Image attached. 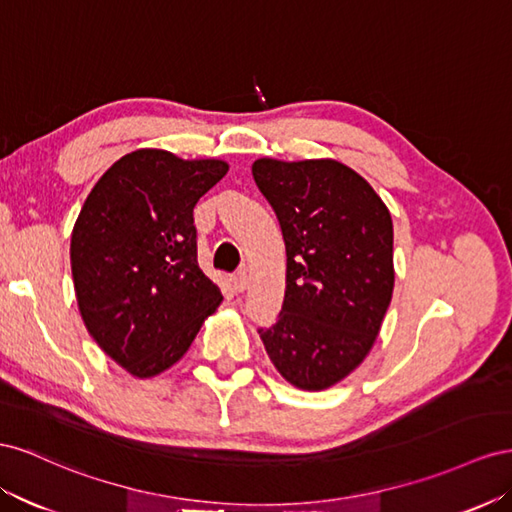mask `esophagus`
Returning <instances> with one entry per match:
<instances>
[{"instance_id":"1","label":"esophagus","mask_w":512,"mask_h":512,"mask_svg":"<svg viewBox=\"0 0 512 512\" xmlns=\"http://www.w3.org/2000/svg\"><path fill=\"white\" fill-rule=\"evenodd\" d=\"M233 287H236V291H246V287H248V274L246 272H238L236 276H233Z\"/></svg>"}]
</instances>
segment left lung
<instances>
[{"label":"left lung","mask_w":512,"mask_h":512,"mask_svg":"<svg viewBox=\"0 0 512 512\" xmlns=\"http://www.w3.org/2000/svg\"><path fill=\"white\" fill-rule=\"evenodd\" d=\"M253 178L287 253L283 311L259 337L291 386L326 390L360 367L382 330L394 289L390 212L334 158H257Z\"/></svg>","instance_id":"obj_1"}]
</instances>
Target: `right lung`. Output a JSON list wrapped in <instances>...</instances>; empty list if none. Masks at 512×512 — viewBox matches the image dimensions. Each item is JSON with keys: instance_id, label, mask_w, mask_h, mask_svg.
<instances>
[{"instance_id": "1", "label": "right lung", "mask_w": 512, "mask_h": 512, "mask_svg": "<svg viewBox=\"0 0 512 512\" xmlns=\"http://www.w3.org/2000/svg\"><path fill=\"white\" fill-rule=\"evenodd\" d=\"M227 171L218 158L135 150L102 173L72 227L83 324L137 379L171 369L223 302L197 264L193 208Z\"/></svg>"}]
</instances>
